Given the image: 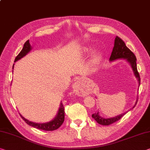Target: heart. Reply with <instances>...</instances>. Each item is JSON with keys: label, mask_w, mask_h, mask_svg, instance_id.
Instances as JSON below:
<instances>
[{"label": "heart", "mask_w": 150, "mask_h": 150, "mask_svg": "<svg viewBox=\"0 0 150 150\" xmlns=\"http://www.w3.org/2000/svg\"><path fill=\"white\" fill-rule=\"evenodd\" d=\"M92 50L93 48L91 47H86L84 49V51L85 53H90ZM99 59H100V54H99V53L98 52H94L93 54H92L90 63H91L92 65H96V64L99 61Z\"/></svg>", "instance_id": "1"}]
</instances>
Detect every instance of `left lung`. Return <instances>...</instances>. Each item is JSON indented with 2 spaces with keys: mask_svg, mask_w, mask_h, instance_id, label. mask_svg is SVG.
Masks as SVG:
<instances>
[{
  "mask_svg": "<svg viewBox=\"0 0 150 150\" xmlns=\"http://www.w3.org/2000/svg\"><path fill=\"white\" fill-rule=\"evenodd\" d=\"M117 59H126V61L130 64L132 69L134 72V74L135 77L137 78V81H138L139 85H140V77L138 71L137 69V64H136V57H135V54L132 53L127 47L125 45V42L123 41L122 39H121L120 37H116L115 39V41H114V47L113 48L112 53L109 58V61H113ZM137 102V99L135 102V105L133 107L134 108L136 105ZM132 108V109H133ZM127 111L120 114L117 116H115L114 117H109V118H103L102 117L99 115V113L97 111V113H93L92 115V117L94 119L96 122L99 123V124L103 125H109L110 124H112L113 123L117 122L119 120H120L122 117L126 113Z\"/></svg>",
  "mask_w": 150,
  "mask_h": 150,
  "instance_id": "1",
  "label": "left lung"
}]
</instances>
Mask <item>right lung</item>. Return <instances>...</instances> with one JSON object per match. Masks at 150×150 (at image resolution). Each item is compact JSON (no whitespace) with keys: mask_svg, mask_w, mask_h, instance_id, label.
Listing matches in <instances>:
<instances>
[{"mask_svg":"<svg viewBox=\"0 0 150 150\" xmlns=\"http://www.w3.org/2000/svg\"><path fill=\"white\" fill-rule=\"evenodd\" d=\"M31 49H32V47L30 46V45L29 43V40H28V41H26L25 43L24 44L23 48L22 50H21V51L20 52L19 54L16 57V58L15 59V62L20 60L21 58H23V57H25L26 54H27L28 53H29ZM13 68H14V65H13ZM20 115L21 117H22L23 120L25 121V122L27 123L28 125H30V126H32L33 127L37 128V129L45 130V131H53V130L57 129L58 128L63 124L64 120H65V111H64V106L63 105V103L61 102L60 107H59L57 114L55 117H54L53 120L50 121L49 122L42 123H38L30 122L29 120H28L27 119H25V117H23L22 115H21V114Z\"/></svg>","mask_w":150,"mask_h":150,"instance_id":"1","label":"right lung"}]
</instances>
